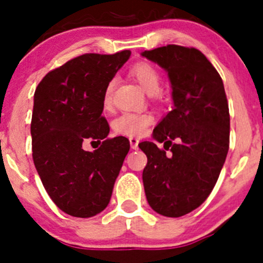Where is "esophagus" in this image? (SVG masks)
<instances>
[{
	"label": "esophagus",
	"mask_w": 263,
	"mask_h": 263,
	"mask_svg": "<svg viewBox=\"0 0 263 263\" xmlns=\"http://www.w3.org/2000/svg\"><path fill=\"white\" fill-rule=\"evenodd\" d=\"M139 142L140 140L136 139V137H129V145H131V148H134V150L139 147Z\"/></svg>",
	"instance_id": "esophagus-1"
}]
</instances>
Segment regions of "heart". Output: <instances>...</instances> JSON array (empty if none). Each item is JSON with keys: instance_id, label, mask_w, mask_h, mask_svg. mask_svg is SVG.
I'll list each match as a JSON object with an SVG mask.
<instances>
[{"instance_id": "1", "label": "heart", "mask_w": 263, "mask_h": 263, "mask_svg": "<svg viewBox=\"0 0 263 263\" xmlns=\"http://www.w3.org/2000/svg\"><path fill=\"white\" fill-rule=\"evenodd\" d=\"M131 75L135 80L141 85L142 89L147 94L154 95L160 91L161 87V75L154 66L146 62H140L135 65L131 70ZM115 82L110 81L107 85L103 94V104L105 107L110 105V97H112V89ZM154 117L150 113L141 112H124L117 117L113 122L116 132L127 136H141L148 126L153 123Z\"/></svg>"}]
</instances>
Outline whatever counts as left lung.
Returning a JSON list of instances; mask_svg holds the SVG:
<instances>
[{"label": "left lung", "mask_w": 263, "mask_h": 263, "mask_svg": "<svg viewBox=\"0 0 263 263\" xmlns=\"http://www.w3.org/2000/svg\"><path fill=\"white\" fill-rule=\"evenodd\" d=\"M141 55L168 72L174 103L153 132L164 148L139 145L147 156L145 195L154 211L179 217L202 205L216 184L229 150V105L219 72L198 49L169 44Z\"/></svg>", "instance_id": "obj_1"}]
</instances>
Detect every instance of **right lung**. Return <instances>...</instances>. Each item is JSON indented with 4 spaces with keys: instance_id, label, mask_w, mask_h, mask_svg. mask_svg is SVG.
I'll list each match as a JSON object with an SVG mask.
<instances>
[{
    "instance_id": "right-lung-1",
    "label": "right lung",
    "mask_w": 263,
    "mask_h": 263,
    "mask_svg": "<svg viewBox=\"0 0 263 263\" xmlns=\"http://www.w3.org/2000/svg\"><path fill=\"white\" fill-rule=\"evenodd\" d=\"M129 55H79L47 73L34 92V165L53 202L71 216L91 217L107 208L129 150L126 137L108 139L109 124L102 116L105 87ZM87 139L101 146L85 152Z\"/></svg>"
}]
</instances>
